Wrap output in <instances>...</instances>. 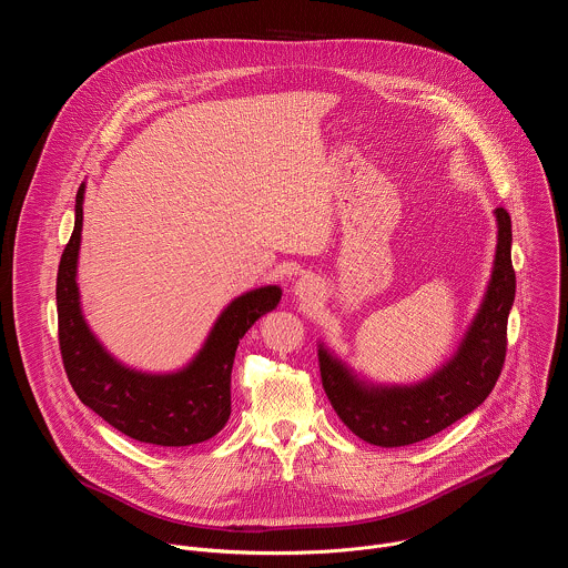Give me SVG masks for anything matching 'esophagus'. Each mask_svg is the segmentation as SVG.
<instances>
[{"mask_svg":"<svg viewBox=\"0 0 568 568\" xmlns=\"http://www.w3.org/2000/svg\"><path fill=\"white\" fill-rule=\"evenodd\" d=\"M294 294L301 298V301H314L318 294H321V283L318 278H314L312 274H303L296 285H294Z\"/></svg>","mask_w":568,"mask_h":568,"instance_id":"obj_1","label":"esophagus"}]
</instances>
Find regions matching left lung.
Masks as SVG:
<instances>
[{
	"instance_id": "obj_1",
	"label": "left lung",
	"mask_w": 568,
	"mask_h": 568,
	"mask_svg": "<svg viewBox=\"0 0 568 568\" xmlns=\"http://www.w3.org/2000/svg\"><path fill=\"white\" fill-rule=\"evenodd\" d=\"M497 252L483 301L456 353L416 384H377L357 375L326 344L318 342V368L339 420L377 447L420 443L471 414L495 388L506 359L508 314L515 303L513 224L506 209H495Z\"/></svg>"
}]
</instances>
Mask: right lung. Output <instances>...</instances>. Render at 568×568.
Returning a JSON list of instances; mask_svg holds the SVG:
<instances>
[{
    "instance_id": "right-lung-1",
    "label": "right lung",
    "mask_w": 568,
    "mask_h": 568,
    "mask_svg": "<svg viewBox=\"0 0 568 568\" xmlns=\"http://www.w3.org/2000/svg\"><path fill=\"white\" fill-rule=\"evenodd\" d=\"M85 182L75 193L73 233L55 281L58 337L67 377L80 402L121 434L159 447H189L222 432L231 416V368L240 339L272 312L283 290L265 285L235 296L215 318L197 355L173 373H145L119 362L92 333L80 307L78 252Z\"/></svg>"
}]
</instances>
